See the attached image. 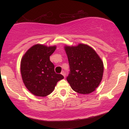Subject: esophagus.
Returning <instances> with one entry per match:
<instances>
[{"label": "esophagus", "instance_id": "obj_1", "mask_svg": "<svg viewBox=\"0 0 129 129\" xmlns=\"http://www.w3.org/2000/svg\"><path fill=\"white\" fill-rule=\"evenodd\" d=\"M61 74H62V75H63V76H64V77H66V73H65V72H64V71H62V72H61Z\"/></svg>", "mask_w": 129, "mask_h": 129}]
</instances>
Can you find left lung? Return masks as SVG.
Segmentation results:
<instances>
[{"mask_svg":"<svg viewBox=\"0 0 129 129\" xmlns=\"http://www.w3.org/2000/svg\"><path fill=\"white\" fill-rule=\"evenodd\" d=\"M70 72L67 81L74 91L81 94L93 92L100 85L103 76L102 60L92 48L80 44L65 47Z\"/></svg>","mask_w":129,"mask_h":129,"instance_id":"1","label":"left lung"}]
</instances>
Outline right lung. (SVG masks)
<instances>
[{
	"mask_svg": "<svg viewBox=\"0 0 129 129\" xmlns=\"http://www.w3.org/2000/svg\"><path fill=\"white\" fill-rule=\"evenodd\" d=\"M56 47L36 44L28 50L22 58L20 72L23 82L34 95L46 96L54 89L56 84L63 76L54 72L50 56Z\"/></svg>",
	"mask_w": 129,
	"mask_h": 129,
	"instance_id": "1",
	"label": "right lung"
}]
</instances>
